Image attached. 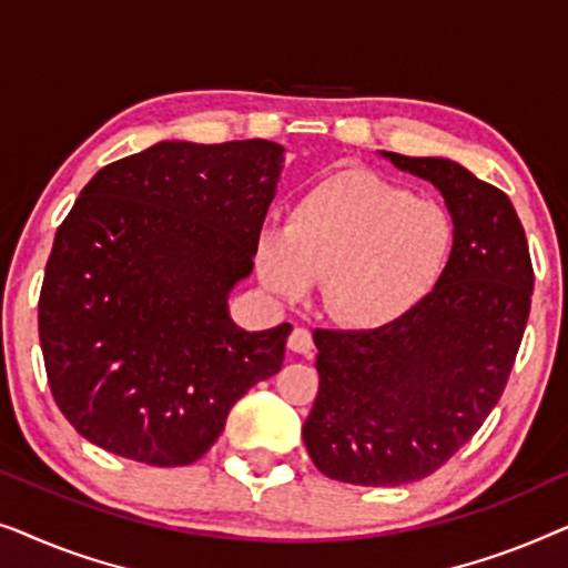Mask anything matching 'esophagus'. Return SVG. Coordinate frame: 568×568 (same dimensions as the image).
<instances>
[{"label":"esophagus","instance_id":"34e87169","mask_svg":"<svg viewBox=\"0 0 568 568\" xmlns=\"http://www.w3.org/2000/svg\"><path fill=\"white\" fill-rule=\"evenodd\" d=\"M290 348L294 354H313V333L307 328H294L292 336H290Z\"/></svg>","mask_w":568,"mask_h":568}]
</instances>
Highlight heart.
<instances>
[{
	"label": "heart",
	"instance_id": "1",
	"mask_svg": "<svg viewBox=\"0 0 568 568\" xmlns=\"http://www.w3.org/2000/svg\"><path fill=\"white\" fill-rule=\"evenodd\" d=\"M453 220L432 199L372 173H341L292 206L286 227L255 240V271L266 292L305 300L323 278L333 321L379 331L429 297L453 251Z\"/></svg>",
	"mask_w": 568,
	"mask_h": 568
}]
</instances>
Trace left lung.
<instances>
[{
    "label": "left lung",
    "mask_w": 568,
    "mask_h": 568,
    "mask_svg": "<svg viewBox=\"0 0 568 568\" xmlns=\"http://www.w3.org/2000/svg\"><path fill=\"white\" fill-rule=\"evenodd\" d=\"M379 154L442 193L455 235L437 286L403 321L313 333L321 390L302 439L323 476L354 486L432 476L480 429L532 297L530 251L507 193L455 160Z\"/></svg>",
    "instance_id": "obj_1"
}]
</instances>
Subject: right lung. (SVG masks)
Here are the masks:
<instances>
[{
    "instance_id": "add662e5",
    "label": "right lung",
    "mask_w": 568,
    "mask_h": 568,
    "mask_svg": "<svg viewBox=\"0 0 568 568\" xmlns=\"http://www.w3.org/2000/svg\"><path fill=\"white\" fill-rule=\"evenodd\" d=\"M284 146L158 142L98 170L57 232L38 331L53 400L92 445L175 468L282 369L292 325L245 331L251 276Z\"/></svg>"
}]
</instances>
